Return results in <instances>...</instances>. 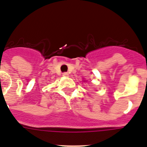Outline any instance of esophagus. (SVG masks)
Here are the masks:
<instances>
[{"instance_id": "esophagus-1", "label": "esophagus", "mask_w": 147, "mask_h": 147, "mask_svg": "<svg viewBox=\"0 0 147 147\" xmlns=\"http://www.w3.org/2000/svg\"><path fill=\"white\" fill-rule=\"evenodd\" d=\"M63 76H64V77H68V76H69V74H68L67 72H64V73H63Z\"/></svg>"}]
</instances>
